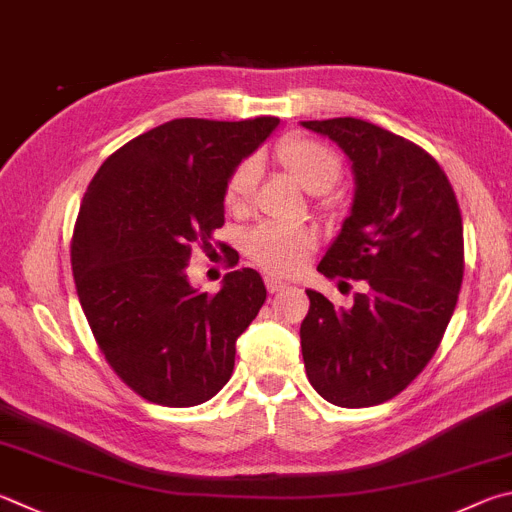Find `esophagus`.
<instances>
[{
    "label": "esophagus",
    "instance_id": "esophagus-1",
    "mask_svg": "<svg viewBox=\"0 0 512 512\" xmlns=\"http://www.w3.org/2000/svg\"><path fill=\"white\" fill-rule=\"evenodd\" d=\"M264 282H266L268 293H277V291H284V288H286V282L277 280V277H266Z\"/></svg>",
    "mask_w": 512,
    "mask_h": 512
}]
</instances>
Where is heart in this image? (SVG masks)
<instances>
[{"mask_svg": "<svg viewBox=\"0 0 512 512\" xmlns=\"http://www.w3.org/2000/svg\"><path fill=\"white\" fill-rule=\"evenodd\" d=\"M275 156L304 190L322 194L340 181L342 163L336 152L320 141L302 134H288L275 145ZM257 165L253 159L241 161L228 174L224 206L241 212L255 188ZM315 250V235L309 228L264 224L246 237V253L262 271L271 275H295Z\"/></svg>", "mask_w": 512, "mask_h": 512, "instance_id": "heart-1", "label": "heart"}]
</instances>
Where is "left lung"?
I'll use <instances>...</instances> for the list:
<instances>
[{"label": "left lung", "mask_w": 512, "mask_h": 512, "mask_svg": "<svg viewBox=\"0 0 512 512\" xmlns=\"http://www.w3.org/2000/svg\"><path fill=\"white\" fill-rule=\"evenodd\" d=\"M302 125L336 141L356 174L351 215L318 271L362 280L351 309L306 291V376L333 405H380L421 374L448 329L463 282L461 210L441 165L407 138L360 118Z\"/></svg>", "instance_id": "obj_1"}]
</instances>
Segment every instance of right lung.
Masks as SVG:
<instances>
[{"mask_svg":"<svg viewBox=\"0 0 512 512\" xmlns=\"http://www.w3.org/2000/svg\"><path fill=\"white\" fill-rule=\"evenodd\" d=\"M280 123L176 118L100 165L71 237V268L98 349L123 383L165 407L206 403L235 367V342L266 300L239 268L217 293L188 280L192 246L224 226V188Z\"/></svg>","mask_w":512,"mask_h":512,"instance_id":"obj_1","label":"right lung"}]
</instances>
